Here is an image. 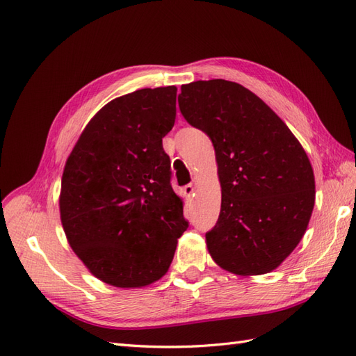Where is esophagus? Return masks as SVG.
<instances>
[{"label": "esophagus", "mask_w": 356, "mask_h": 356, "mask_svg": "<svg viewBox=\"0 0 356 356\" xmlns=\"http://www.w3.org/2000/svg\"><path fill=\"white\" fill-rule=\"evenodd\" d=\"M184 193H186V196H188V197L195 196V193H196V184H195V182H190V184H187L184 187Z\"/></svg>", "instance_id": "esophagus-1"}]
</instances>
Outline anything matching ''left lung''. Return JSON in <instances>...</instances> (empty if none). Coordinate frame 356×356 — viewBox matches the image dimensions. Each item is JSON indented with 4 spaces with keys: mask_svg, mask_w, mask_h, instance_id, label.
Returning a JSON list of instances; mask_svg holds the SVG:
<instances>
[{
    "mask_svg": "<svg viewBox=\"0 0 356 356\" xmlns=\"http://www.w3.org/2000/svg\"><path fill=\"white\" fill-rule=\"evenodd\" d=\"M181 114L215 149L221 211L207 233L212 260L251 276L275 270L303 238L315 177L288 126L257 95L227 80L181 86Z\"/></svg>",
    "mask_w": 356,
    "mask_h": 356,
    "instance_id": "8db88e82",
    "label": "left lung"
}]
</instances>
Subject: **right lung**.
Wrapping results in <instances>:
<instances>
[{"instance_id":"1","label":"right lung","mask_w":356,"mask_h":356,"mask_svg":"<svg viewBox=\"0 0 356 356\" xmlns=\"http://www.w3.org/2000/svg\"><path fill=\"white\" fill-rule=\"evenodd\" d=\"M175 115V86L123 95L95 114L67 160L63 232L105 284L141 288L159 281L188 227L161 144Z\"/></svg>"}]
</instances>
